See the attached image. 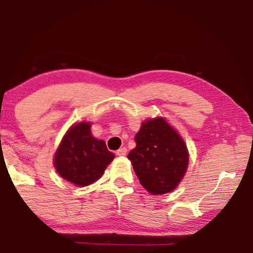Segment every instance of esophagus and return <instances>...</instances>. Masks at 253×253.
Masks as SVG:
<instances>
[{
	"mask_svg": "<svg viewBox=\"0 0 253 253\" xmlns=\"http://www.w3.org/2000/svg\"><path fill=\"white\" fill-rule=\"evenodd\" d=\"M115 153H116V155H119V157H123V155L126 154V147L120 148V150H117Z\"/></svg>",
	"mask_w": 253,
	"mask_h": 253,
	"instance_id": "obj_1",
	"label": "esophagus"
}]
</instances>
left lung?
<instances>
[{
  "instance_id": "obj_1",
  "label": "left lung",
  "mask_w": 253,
  "mask_h": 253,
  "mask_svg": "<svg viewBox=\"0 0 253 253\" xmlns=\"http://www.w3.org/2000/svg\"><path fill=\"white\" fill-rule=\"evenodd\" d=\"M127 154L140 184L152 195L174 190L188 168L189 154L179 134L162 119L145 121Z\"/></svg>"
}]
</instances>
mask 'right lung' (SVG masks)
Returning <instances> with one entry per match:
<instances>
[{
  "instance_id": "right-lung-1",
  "label": "right lung",
  "mask_w": 253,
  "mask_h": 253,
  "mask_svg": "<svg viewBox=\"0 0 253 253\" xmlns=\"http://www.w3.org/2000/svg\"><path fill=\"white\" fill-rule=\"evenodd\" d=\"M114 154L103 140L95 139L91 124L82 122L68 131L55 153L56 171L67 181L79 186L92 184L101 177Z\"/></svg>"
}]
</instances>
